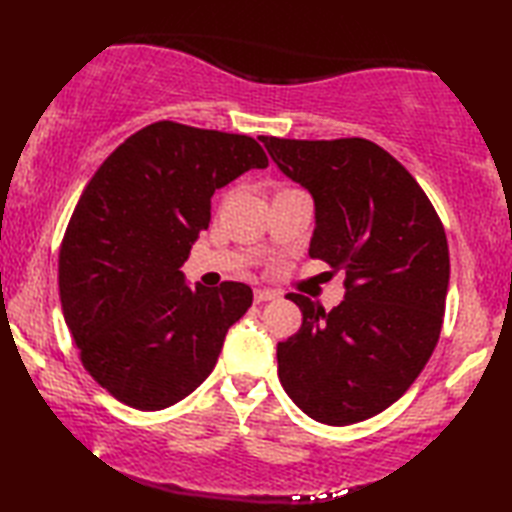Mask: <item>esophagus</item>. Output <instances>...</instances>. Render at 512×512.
Here are the masks:
<instances>
[{
  "mask_svg": "<svg viewBox=\"0 0 512 512\" xmlns=\"http://www.w3.org/2000/svg\"><path fill=\"white\" fill-rule=\"evenodd\" d=\"M274 298H276V291H269V289H256L254 291L256 302H267V300H274Z\"/></svg>",
  "mask_w": 512,
  "mask_h": 512,
  "instance_id": "esophagus-1",
  "label": "esophagus"
}]
</instances>
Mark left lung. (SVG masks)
<instances>
[{
  "label": "left lung",
  "instance_id": "8db88e82",
  "mask_svg": "<svg viewBox=\"0 0 512 512\" xmlns=\"http://www.w3.org/2000/svg\"><path fill=\"white\" fill-rule=\"evenodd\" d=\"M260 141L314 198L309 256L347 274L331 311L289 296L302 325L278 342L280 384L316 422H362L402 398L440 340L451 274L444 227L404 165L373 141Z\"/></svg>",
  "mask_w": 512,
  "mask_h": 512
}]
</instances>
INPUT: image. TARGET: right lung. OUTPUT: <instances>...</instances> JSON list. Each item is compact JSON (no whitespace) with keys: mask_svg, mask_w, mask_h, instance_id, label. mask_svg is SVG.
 <instances>
[{"mask_svg":"<svg viewBox=\"0 0 512 512\" xmlns=\"http://www.w3.org/2000/svg\"><path fill=\"white\" fill-rule=\"evenodd\" d=\"M263 168L252 137L159 121L86 185L59 252L61 307L83 367L119 402L168 409L216 367L254 294L190 287L179 269L210 225L214 192Z\"/></svg>","mask_w":512,"mask_h":512,"instance_id":"1","label":"right lung"}]
</instances>
